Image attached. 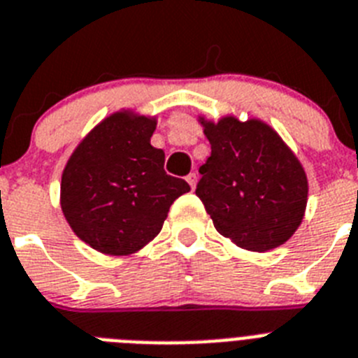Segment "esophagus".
Segmentation results:
<instances>
[{
  "mask_svg": "<svg viewBox=\"0 0 358 358\" xmlns=\"http://www.w3.org/2000/svg\"><path fill=\"white\" fill-rule=\"evenodd\" d=\"M185 180H187V183H189V185H191V187L194 189V185H196V182H198V176H196V173H191V175H189L187 178H185Z\"/></svg>",
  "mask_w": 358,
  "mask_h": 358,
  "instance_id": "34e87169",
  "label": "esophagus"
}]
</instances>
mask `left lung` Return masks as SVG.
Here are the masks:
<instances>
[{
	"mask_svg": "<svg viewBox=\"0 0 358 358\" xmlns=\"http://www.w3.org/2000/svg\"><path fill=\"white\" fill-rule=\"evenodd\" d=\"M210 157L200 167L196 194L216 231L252 252L281 247L301 225L308 178L275 129L234 115L200 117Z\"/></svg>",
	"mask_w": 358,
	"mask_h": 358,
	"instance_id": "1",
	"label": "left lung"
}]
</instances>
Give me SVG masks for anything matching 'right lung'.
I'll list each match as a JSON object with an SVG mask.
<instances>
[{"instance_id":"right-lung-1","label":"right lung","mask_w":358,"mask_h":358,"mask_svg":"<svg viewBox=\"0 0 358 358\" xmlns=\"http://www.w3.org/2000/svg\"><path fill=\"white\" fill-rule=\"evenodd\" d=\"M157 117L120 110L80 141L61 176V209L71 231L108 256H129L157 238L189 183L164 171L151 145Z\"/></svg>"}]
</instances>
